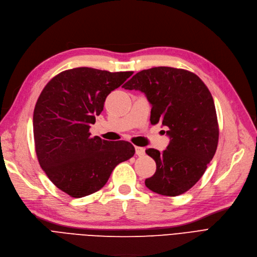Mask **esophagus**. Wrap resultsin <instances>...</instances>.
I'll list each match as a JSON object with an SVG mask.
<instances>
[{
	"label": "esophagus",
	"mask_w": 257,
	"mask_h": 257,
	"mask_svg": "<svg viewBox=\"0 0 257 257\" xmlns=\"http://www.w3.org/2000/svg\"><path fill=\"white\" fill-rule=\"evenodd\" d=\"M135 153L138 156H143L146 154V150L143 148H140V147H135Z\"/></svg>",
	"instance_id": "1"
}]
</instances>
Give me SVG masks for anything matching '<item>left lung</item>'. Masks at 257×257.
Wrapping results in <instances>:
<instances>
[{
  "mask_svg": "<svg viewBox=\"0 0 257 257\" xmlns=\"http://www.w3.org/2000/svg\"><path fill=\"white\" fill-rule=\"evenodd\" d=\"M123 88L145 94L152 105L151 123L168 128L167 149L146 151L156 162L146 186L166 196L187 192L201 178L217 149L216 109L208 87L191 71L159 66L139 71Z\"/></svg>",
  "mask_w": 257,
  "mask_h": 257,
  "instance_id": "8db88e82",
  "label": "left lung"
}]
</instances>
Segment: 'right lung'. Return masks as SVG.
<instances>
[{
    "mask_svg": "<svg viewBox=\"0 0 257 257\" xmlns=\"http://www.w3.org/2000/svg\"><path fill=\"white\" fill-rule=\"evenodd\" d=\"M132 75L78 67L57 75L41 93L33 120L38 160L50 181L69 196L99 191L117 164L134 156L130 142L89 133L108 94Z\"/></svg>",
    "mask_w": 257,
    "mask_h": 257,
    "instance_id": "right-lung-1",
    "label": "right lung"
}]
</instances>
